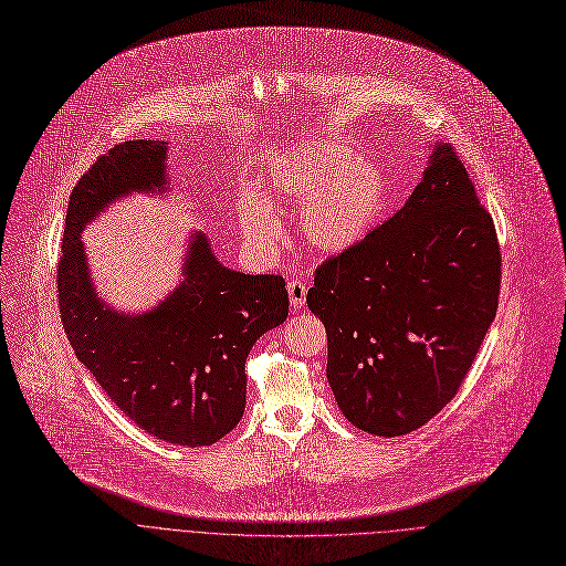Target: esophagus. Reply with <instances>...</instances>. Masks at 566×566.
I'll use <instances>...</instances> for the list:
<instances>
[{"label":"esophagus","mask_w":566,"mask_h":566,"mask_svg":"<svg viewBox=\"0 0 566 566\" xmlns=\"http://www.w3.org/2000/svg\"><path fill=\"white\" fill-rule=\"evenodd\" d=\"M289 301H291V307L293 310H301V307H305V301H307V284L301 280V277H295V280H291L289 282Z\"/></svg>","instance_id":"esophagus-1"}]
</instances>
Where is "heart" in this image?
<instances>
[{
  "label": "heart",
  "instance_id": "b5f03b06",
  "mask_svg": "<svg viewBox=\"0 0 566 566\" xmlns=\"http://www.w3.org/2000/svg\"><path fill=\"white\" fill-rule=\"evenodd\" d=\"M271 188L282 199L305 203L301 227L307 243L328 254L363 241L385 203L380 167L342 142H314L289 151L271 169ZM238 220L254 243H273L280 233L275 211L256 197L243 201Z\"/></svg>",
  "mask_w": 566,
  "mask_h": 566
}]
</instances>
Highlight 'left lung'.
Masks as SVG:
<instances>
[{
	"label": "left lung",
	"instance_id": "left-lung-1",
	"mask_svg": "<svg viewBox=\"0 0 566 566\" xmlns=\"http://www.w3.org/2000/svg\"><path fill=\"white\" fill-rule=\"evenodd\" d=\"M500 277L493 218L442 144L390 220L314 271L307 305L346 420L395 438L448 406L495 318Z\"/></svg>",
	"mask_w": 566,
	"mask_h": 566
}]
</instances>
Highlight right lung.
I'll return each mask as SVG.
<instances>
[{"label": "right lung", "mask_w": 566, "mask_h": 566, "mask_svg": "<svg viewBox=\"0 0 566 566\" xmlns=\"http://www.w3.org/2000/svg\"><path fill=\"white\" fill-rule=\"evenodd\" d=\"M167 142L116 144L71 192L56 301L77 360L139 429L201 448L227 436L245 410V363L254 342L289 316L282 275H245L218 263L195 238L186 280L154 312L122 316L88 282L80 231L107 201L165 186Z\"/></svg>", "instance_id": "add662e5"}]
</instances>
